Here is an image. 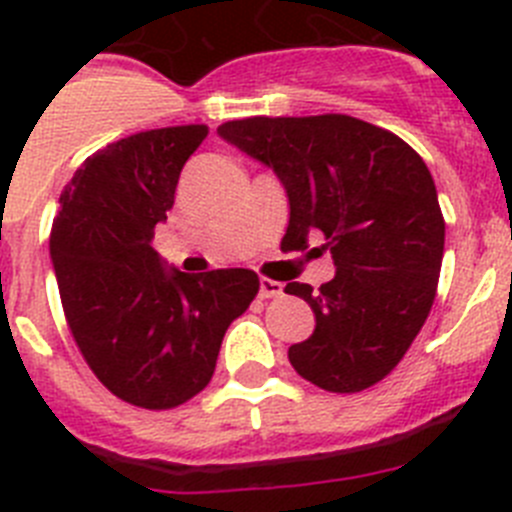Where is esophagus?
I'll return each instance as SVG.
<instances>
[{"mask_svg":"<svg viewBox=\"0 0 512 512\" xmlns=\"http://www.w3.org/2000/svg\"><path fill=\"white\" fill-rule=\"evenodd\" d=\"M284 292V287L279 282H274V279H261L259 282V295L264 297H279Z\"/></svg>","mask_w":512,"mask_h":512,"instance_id":"obj_1","label":"esophagus"}]
</instances>
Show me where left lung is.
<instances>
[{"label": "left lung", "mask_w": 512, "mask_h": 512, "mask_svg": "<svg viewBox=\"0 0 512 512\" xmlns=\"http://www.w3.org/2000/svg\"><path fill=\"white\" fill-rule=\"evenodd\" d=\"M217 135L269 166L287 192L282 246L323 235L336 277L289 282L315 312L289 364L328 392H361L400 364L423 328L443 259L441 207L423 158L390 130L348 115L248 117Z\"/></svg>", "instance_id": "1"}]
</instances>
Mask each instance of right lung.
<instances>
[{"label":"right lung","instance_id":"obj_1","mask_svg":"<svg viewBox=\"0 0 512 512\" xmlns=\"http://www.w3.org/2000/svg\"><path fill=\"white\" fill-rule=\"evenodd\" d=\"M205 125L146 130L94 153L61 194L51 261L63 312L99 382L169 410L215 372L225 330L259 292L251 269L184 274L151 246Z\"/></svg>","mask_w":512,"mask_h":512}]
</instances>
